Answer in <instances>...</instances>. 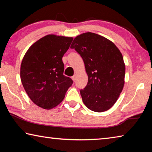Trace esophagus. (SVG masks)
I'll list each match as a JSON object with an SVG mask.
<instances>
[{
    "instance_id": "1",
    "label": "esophagus",
    "mask_w": 152,
    "mask_h": 152,
    "mask_svg": "<svg viewBox=\"0 0 152 152\" xmlns=\"http://www.w3.org/2000/svg\"><path fill=\"white\" fill-rule=\"evenodd\" d=\"M76 75H74V76H73L72 77V79L73 81H75L76 80Z\"/></svg>"
}]
</instances>
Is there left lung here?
<instances>
[{
  "mask_svg": "<svg viewBox=\"0 0 152 152\" xmlns=\"http://www.w3.org/2000/svg\"><path fill=\"white\" fill-rule=\"evenodd\" d=\"M70 48L83 59L88 75L87 85L80 91L84 104L94 112L109 110L125 84V65L119 48L106 37L91 32L76 36Z\"/></svg>",
  "mask_w": 152,
  "mask_h": 152,
  "instance_id": "8db88e82",
  "label": "left lung"
}]
</instances>
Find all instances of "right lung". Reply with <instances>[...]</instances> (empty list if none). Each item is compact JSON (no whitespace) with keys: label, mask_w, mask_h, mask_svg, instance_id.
Listing matches in <instances>:
<instances>
[{"label":"right lung","mask_w":152,"mask_h":152,"mask_svg":"<svg viewBox=\"0 0 152 152\" xmlns=\"http://www.w3.org/2000/svg\"><path fill=\"white\" fill-rule=\"evenodd\" d=\"M73 37L45 35L28 49L20 64V76L30 99L42 109H51L63 101L72 80L64 75L62 58Z\"/></svg>","instance_id":"obj_1"}]
</instances>
